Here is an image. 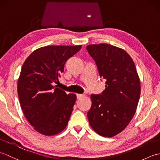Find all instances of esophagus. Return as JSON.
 Wrapping results in <instances>:
<instances>
[{
  "label": "esophagus",
  "mask_w": 160,
  "mask_h": 160,
  "mask_svg": "<svg viewBox=\"0 0 160 160\" xmlns=\"http://www.w3.org/2000/svg\"><path fill=\"white\" fill-rule=\"evenodd\" d=\"M76 96H77V99H80V98H82L84 96L83 94H76Z\"/></svg>",
  "instance_id": "34e87169"
}]
</instances>
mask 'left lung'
I'll return each mask as SVG.
<instances>
[{
    "mask_svg": "<svg viewBox=\"0 0 160 160\" xmlns=\"http://www.w3.org/2000/svg\"><path fill=\"white\" fill-rule=\"evenodd\" d=\"M99 76L106 80L100 94H91L87 112L89 124L97 133L113 137L127 127L136 111L140 82L136 67L124 50L108 44L87 46Z\"/></svg>",
    "mask_w": 160,
    "mask_h": 160,
    "instance_id": "8db88e82",
    "label": "left lung"
}]
</instances>
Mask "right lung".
I'll list each match as a JSON object with an SVG mask.
<instances>
[{
	"label": "right lung",
	"instance_id": "right-lung-1",
	"mask_svg": "<svg viewBox=\"0 0 160 160\" xmlns=\"http://www.w3.org/2000/svg\"><path fill=\"white\" fill-rule=\"evenodd\" d=\"M82 48L46 46L36 49L24 62L18 81V94L24 115L40 133L54 135L68 124L76 96L54 84L59 82L67 60Z\"/></svg>",
	"mask_w": 160,
	"mask_h": 160
}]
</instances>
